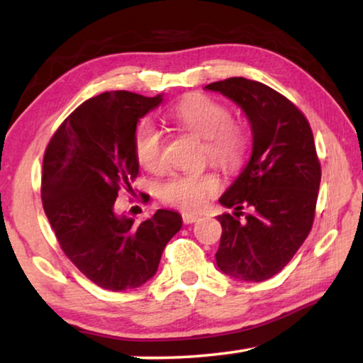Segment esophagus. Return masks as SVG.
I'll use <instances>...</instances> for the list:
<instances>
[{
  "label": "esophagus",
  "instance_id": "esophagus-1",
  "mask_svg": "<svg viewBox=\"0 0 363 363\" xmlns=\"http://www.w3.org/2000/svg\"><path fill=\"white\" fill-rule=\"evenodd\" d=\"M182 220H183V223H185V225H191V223L200 220V216L195 215V213H183Z\"/></svg>",
  "mask_w": 363,
  "mask_h": 363
}]
</instances>
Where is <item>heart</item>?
Here are the masks:
<instances>
[{
  "instance_id": "heart-1",
  "label": "heart",
  "mask_w": 363,
  "mask_h": 363,
  "mask_svg": "<svg viewBox=\"0 0 363 363\" xmlns=\"http://www.w3.org/2000/svg\"><path fill=\"white\" fill-rule=\"evenodd\" d=\"M168 118L178 127L205 138L203 158L225 172H236L246 160L251 135L245 123L233 121L231 108L208 96H190L168 111ZM133 153L137 162L150 172L165 163V137L150 118H142L133 130ZM220 190L213 172L175 173L158 186L163 203L182 210H198L206 198Z\"/></svg>"
}]
</instances>
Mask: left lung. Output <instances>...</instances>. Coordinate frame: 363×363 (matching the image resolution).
I'll use <instances>...</instances> for the list:
<instances>
[{
    "label": "left lung",
    "mask_w": 363,
    "mask_h": 363,
    "mask_svg": "<svg viewBox=\"0 0 363 363\" xmlns=\"http://www.w3.org/2000/svg\"><path fill=\"white\" fill-rule=\"evenodd\" d=\"M246 112L252 155L220 198L235 213L218 216L223 233L216 264L240 281L261 282L292 259L312 230L320 162L304 113L266 84L230 77L208 84Z\"/></svg>",
    "instance_id": "8db88e82"
}]
</instances>
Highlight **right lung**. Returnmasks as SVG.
<instances>
[{
    "instance_id": "1",
    "label": "right lung",
    "mask_w": 363,
    "mask_h": 363,
    "mask_svg": "<svg viewBox=\"0 0 363 363\" xmlns=\"http://www.w3.org/2000/svg\"><path fill=\"white\" fill-rule=\"evenodd\" d=\"M162 102L127 91L81 104L49 140L41 200L59 246L102 289H135L157 272L167 242L182 228L175 211L142 223L113 213L118 193H132L138 162L132 138L138 118Z\"/></svg>"
}]
</instances>
